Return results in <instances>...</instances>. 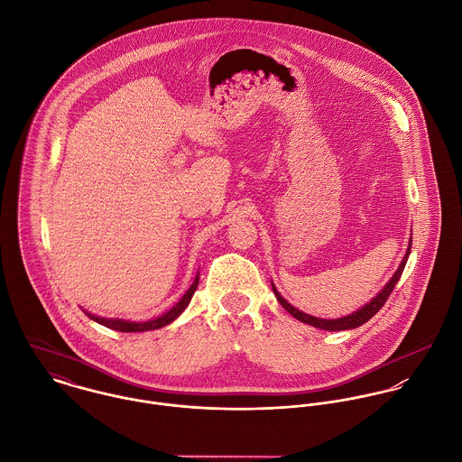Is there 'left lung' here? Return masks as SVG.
Returning a JSON list of instances; mask_svg holds the SVG:
<instances>
[{
	"label": "left lung",
	"instance_id": "1",
	"mask_svg": "<svg viewBox=\"0 0 462 462\" xmlns=\"http://www.w3.org/2000/svg\"><path fill=\"white\" fill-rule=\"evenodd\" d=\"M411 254V241L410 246H408V252H406V255L402 258V262H401V265H399V269L395 271V274L392 276V280L383 287V291L370 301V303H366L365 307L359 308L358 311H355V313H351V315H347V317H340V319H319V317H313V315H308L305 311H300L298 308L292 307L291 303H287L282 296H280V292L274 289V285H273V292H274V296H276V300L280 301V305L285 308L292 317H296L298 320H301V322H305V324H310V326H313V328H319V329H328V331H344V329H355V328H358L361 324H365L370 317H374L383 305L386 303V300L390 298V294H392V291L395 289V285H397V282H399V278L402 276V271H404V267H406V262H408V256Z\"/></svg>",
	"mask_w": 462,
	"mask_h": 462
}]
</instances>
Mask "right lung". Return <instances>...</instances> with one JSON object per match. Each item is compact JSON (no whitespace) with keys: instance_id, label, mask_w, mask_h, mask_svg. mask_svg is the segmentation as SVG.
Returning a JSON list of instances; mask_svg holds the SVG:
<instances>
[{"instance_id":"add662e5","label":"right lung","mask_w":462,"mask_h":462,"mask_svg":"<svg viewBox=\"0 0 462 462\" xmlns=\"http://www.w3.org/2000/svg\"><path fill=\"white\" fill-rule=\"evenodd\" d=\"M199 280H200V276L197 274V278H195L193 285L188 289V292L180 298V301H179L175 307L171 308V310H168L166 313H162L161 317L152 319V320H147V322H131V320H122V319H104V317L92 315V313H88V311H85V313H87L92 320H96V322L103 324V326L109 328V329H115V331L138 333V331L159 329V328H162V326H166V324L173 322V320H175V319H177V317L186 310V307H188V305H189V301H191V298H193V294H195V291H197V287H199Z\"/></svg>"}]
</instances>
